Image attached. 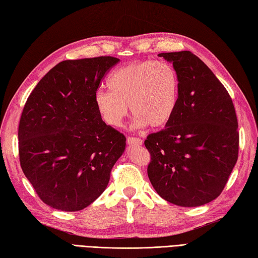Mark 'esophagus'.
Instances as JSON below:
<instances>
[{
    "label": "esophagus",
    "mask_w": 258,
    "mask_h": 258,
    "mask_svg": "<svg viewBox=\"0 0 258 258\" xmlns=\"http://www.w3.org/2000/svg\"><path fill=\"white\" fill-rule=\"evenodd\" d=\"M127 144L128 145H142L143 141L141 138L137 137H127Z\"/></svg>",
    "instance_id": "34e87169"
}]
</instances>
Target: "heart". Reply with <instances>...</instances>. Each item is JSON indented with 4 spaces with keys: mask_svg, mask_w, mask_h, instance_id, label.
<instances>
[{
    "mask_svg": "<svg viewBox=\"0 0 258 258\" xmlns=\"http://www.w3.org/2000/svg\"><path fill=\"white\" fill-rule=\"evenodd\" d=\"M109 90H98L95 105L102 121L120 127L128 114L133 126H166L179 103L180 79L172 65L163 61L131 63L114 71L108 79Z\"/></svg>",
    "mask_w": 258,
    "mask_h": 258,
    "instance_id": "obj_1",
    "label": "heart"
}]
</instances>
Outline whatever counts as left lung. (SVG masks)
<instances>
[{
  "label": "left lung",
  "mask_w": 258,
  "mask_h": 258,
  "mask_svg": "<svg viewBox=\"0 0 258 258\" xmlns=\"http://www.w3.org/2000/svg\"><path fill=\"white\" fill-rule=\"evenodd\" d=\"M180 79L179 103L163 130L148 135L147 173L163 200L196 207L216 200L239 154V132L229 92L190 51L159 53Z\"/></svg>",
  "instance_id": "obj_1"
}]
</instances>
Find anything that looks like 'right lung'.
I'll return each instance as SVG.
<instances>
[{"instance_id": "1", "label": "right lung", "mask_w": 258, "mask_h": 258, "mask_svg": "<svg viewBox=\"0 0 258 258\" xmlns=\"http://www.w3.org/2000/svg\"><path fill=\"white\" fill-rule=\"evenodd\" d=\"M113 56L68 60L37 84L18 127L19 161L40 200L63 211H78L107 188L122 156L125 136L98 114L95 95Z\"/></svg>"}]
</instances>
